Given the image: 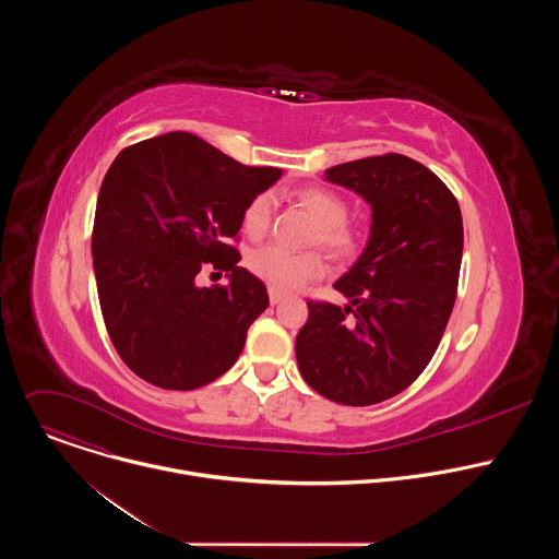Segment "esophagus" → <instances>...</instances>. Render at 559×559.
Returning a JSON list of instances; mask_svg holds the SVG:
<instances>
[{
    "instance_id": "obj_1",
    "label": "esophagus",
    "mask_w": 559,
    "mask_h": 559,
    "mask_svg": "<svg viewBox=\"0 0 559 559\" xmlns=\"http://www.w3.org/2000/svg\"><path fill=\"white\" fill-rule=\"evenodd\" d=\"M283 298H285V296H283L281 292H276V289L270 287V302H272V305H278Z\"/></svg>"
}]
</instances>
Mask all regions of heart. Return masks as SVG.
Wrapping results in <instances>:
<instances>
[{
  "label": "heart",
  "mask_w": 559,
  "mask_h": 559,
  "mask_svg": "<svg viewBox=\"0 0 559 559\" xmlns=\"http://www.w3.org/2000/svg\"><path fill=\"white\" fill-rule=\"evenodd\" d=\"M296 201L313 216L316 229L311 243L325 248L334 257H352L360 246V229L347 221V201L330 188L311 186L296 192ZM274 214L272 192L257 194L243 210V231L252 238L267 234ZM248 267L276 292H294L325 272L323 259L316 252L292 254L278 246H265L250 254Z\"/></svg>",
  "instance_id": "obj_1"
}]
</instances>
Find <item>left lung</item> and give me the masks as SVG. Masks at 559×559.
<instances>
[{"label": "left lung", "mask_w": 559, "mask_h": 559, "mask_svg": "<svg viewBox=\"0 0 559 559\" xmlns=\"http://www.w3.org/2000/svg\"><path fill=\"white\" fill-rule=\"evenodd\" d=\"M325 179L371 205V236L334 283L349 305L307 300L296 360L313 391L367 407L405 391L442 341L457 294L462 214L453 192L405 154L356 158Z\"/></svg>", "instance_id": "8db88e82"}]
</instances>
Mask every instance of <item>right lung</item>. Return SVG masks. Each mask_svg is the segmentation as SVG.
Wrapping results in <instances>:
<instances>
[{
    "label": "right lung",
    "mask_w": 559,
    "mask_h": 559,
    "mask_svg": "<svg viewBox=\"0 0 559 559\" xmlns=\"http://www.w3.org/2000/svg\"><path fill=\"white\" fill-rule=\"evenodd\" d=\"M278 168L234 162L190 132L123 147L95 210L93 265L108 336L145 382L190 391L223 376L267 309L265 285L238 267L246 205ZM205 266L227 286L199 288Z\"/></svg>",
    "instance_id": "obj_1"
}]
</instances>
